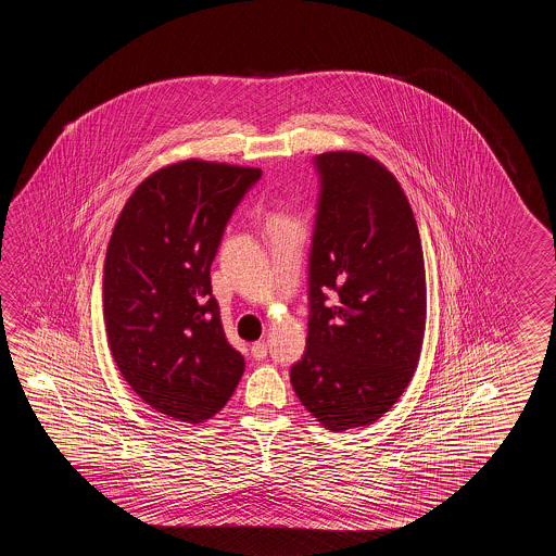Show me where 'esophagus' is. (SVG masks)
Wrapping results in <instances>:
<instances>
[{
    "label": "esophagus",
    "mask_w": 556,
    "mask_h": 556,
    "mask_svg": "<svg viewBox=\"0 0 556 556\" xmlns=\"http://www.w3.org/2000/svg\"><path fill=\"white\" fill-rule=\"evenodd\" d=\"M250 352H252L254 359H264L268 355V345H266V342L252 343Z\"/></svg>",
    "instance_id": "obj_1"
}]
</instances>
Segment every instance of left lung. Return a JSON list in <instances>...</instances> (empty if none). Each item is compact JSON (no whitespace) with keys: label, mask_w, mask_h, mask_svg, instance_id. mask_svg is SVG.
Listing matches in <instances>:
<instances>
[{"label":"left lung","mask_w":556,"mask_h":556,"mask_svg":"<svg viewBox=\"0 0 556 556\" xmlns=\"http://www.w3.org/2000/svg\"><path fill=\"white\" fill-rule=\"evenodd\" d=\"M304 357L298 400L321 426H371L414 378L426 333V264L397 178L367 154H318Z\"/></svg>","instance_id":"8db88e82"}]
</instances>
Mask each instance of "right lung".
Wrapping results in <instances>:
<instances>
[{
  "label": "right lung",
  "instance_id": "1",
  "mask_svg": "<svg viewBox=\"0 0 556 556\" xmlns=\"http://www.w3.org/2000/svg\"><path fill=\"white\" fill-rule=\"evenodd\" d=\"M261 168L199 159L163 166L118 214L103 266L106 342L142 402L185 424L218 414L244 374L226 342L211 264Z\"/></svg>",
  "mask_w": 556,
  "mask_h": 556
}]
</instances>
